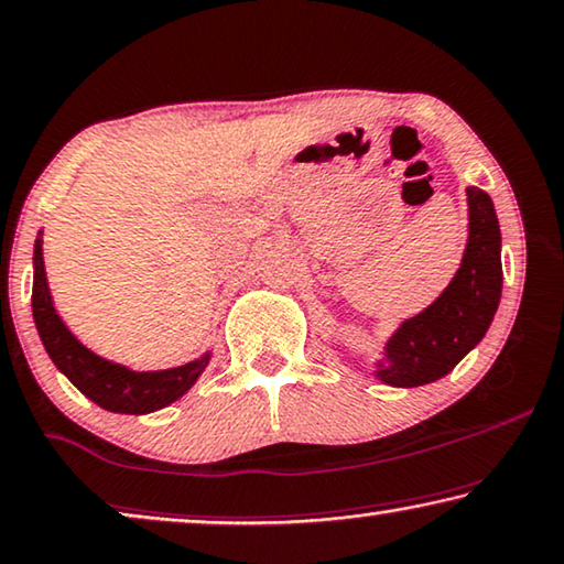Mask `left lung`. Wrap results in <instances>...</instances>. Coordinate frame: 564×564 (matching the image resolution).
<instances>
[{
	"mask_svg": "<svg viewBox=\"0 0 564 564\" xmlns=\"http://www.w3.org/2000/svg\"><path fill=\"white\" fill-rule=\"evenodd\" d=\"M470 236L451 288L394 333L379 379L391 387H422L451 373L476 348L501 300V231L486 191L468 187Z\"/></svg>",
	"mask_w": 564,
	"mask_h": 564,
	"instance_id": "left-lung-1",
	"label": "left lung"
}]
</instances>
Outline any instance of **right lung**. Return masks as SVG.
I'll return each mask as SVG.
<instances>
[{
    "mask_svg": "<svg viewBox=\"0 0 564 564\" xmlns=\"http://www.w3.org/2000/svg\"><path fill=\"white\" fill-rule=\"evenodd\" d=\"M32 315L47 356L84 394L109 412L144 414L175 402L193 387L208 366V356L167 371H129L119 364H109L91 354L70 336L55 313L47 292L43 243H35V276H32Z\"/></svg>",
    "mask_w": 564,
    "mask_h": 564,
    "instance_id": "add662e5",
    "label": "right lung"
}]
</instances>
